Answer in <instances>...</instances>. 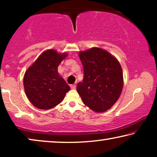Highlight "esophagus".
I'll use <instances>...</instances> for the list:
<instances>
[{"instance_id":"esophagus-1","label":"esophagus","mask_w":157,"mask_h":157,"mask_svg":"<svg viewBox=\"0 0 157 157\" xmlns=\"http://www.w3.org/2000/svg\"><path fill=\"white\" fill-rule=\"evenodd\" d=\"M76 87V84H72L71 85V89H75Z\"/></svg>"}]
</instances>
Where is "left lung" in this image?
Segmentation results:
<instances>
[{"instance_id": "left-lung-1", "label": "left lung", "mask_w": 157, "mask_h": 157, "mask_svg": "<svg viewBox=\"0 0 157 157\" xmlns=\"http://www.w3.org/2000/svg\"><path fill=\"white\" fill-rule=\"evenodd\" d=\"M78 55L84 76L77 85V92L89 109L104 112L117 101L123 89L121 64L110 53L97 47L81 51Z\"/></svg>"}]
</instances>
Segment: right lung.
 Wrapping results in <instances>:
<instances>
[{"instance_id":"1","label":"right lung","mask_w":157,"mask_h":157,"mask_svg":"<svg viewBox=\"0 0 157 157\" xmlns=\"http://www.w3.org/2000/svg\"><path fill=\"white\" fill-rule=\"evenodd\" d=\"M68 56L54 49L43 52L28 68L23 77L27 98L36 108L52 109L59 104L70 90L58 72V66Z\"/></svg>"}]
</instances>
